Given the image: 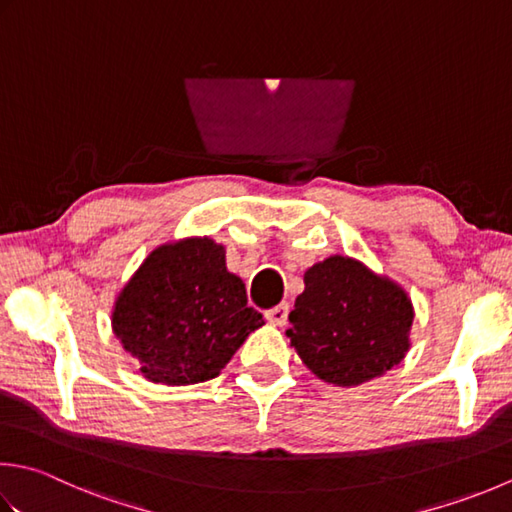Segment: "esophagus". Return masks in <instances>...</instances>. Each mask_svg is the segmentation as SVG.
Here are the masks:
<instances>
[{"mask_svg": "<svg viewBox=\"0 0 512 512\" xmlns=\"http://www.w3.org/2000/svg\"><path fill=\"white\" fill-rule=\"evenodd\" d=\"M266 319L275 326H284L288 322V304H279L275 308L266 310Z\"/></svg>", "mask_w": 512, "mask_h": 512, "instance_id": "34e87169", "label": "esophagus"}]
</instances>
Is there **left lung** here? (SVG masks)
I'll use <instances>...</instances> for the list:
<instances>
[{
    "instance_id": "left-lung-1",
    "label": "left lung",
    "mask_w": 512,
    "mask_h": 512,
    "mask_svg": "<svg viewBox=\"0 0 512 512\" xmlns=\"http://www.w3.org/2000/svg\"><path fill=\"white\" fill-rule=\"evenodd\" d=\"M304 284L286 335L319 379L359 386L402 362L413 304L395 282L335 255L308 268Z\"/></svg>"
}]
</instances>
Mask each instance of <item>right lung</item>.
I'll return each mask as SVG.
<instances>
[{
	"instance_id": "obj_1",
	"label": "right lung",
	"mask_w": 512,
	"mask_h": 512,
	"mask_svg": "<svg viewBox=\"0 0 512 512\" xmlns=\"http://www.w3.org/2000/svg\"><path fill=\"white\" fill-rule=\"evenodd\" d=\"M262 324L244 282L226 270L224 246L208 237L155 248L113 310L115 335L144 377L168 386L217 377Z\"/></svg>"
}]
</instances>
